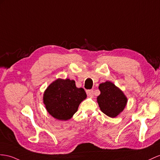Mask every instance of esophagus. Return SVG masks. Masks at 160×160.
<instances>
[{
	"instance_id": "esophagus-1",
	"label": "esophagus",
	"mask_w": 160,
	"mask_h": 160,
	"mask_svg": "<svg viewBox=\"0 0 160 160\" xmlns=\"http://www.w3.org/2000/svg\"><path fill=\"white\" fill-rule=\"evenodd\" d=\"M93 92H94V91H93V90H92V89L87 90V95L89 96V97H93V95H94Z\"/></svg>"
}]
</instances>
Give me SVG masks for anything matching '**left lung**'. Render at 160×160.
Here are the masks:
<instances>
[{"instance_id": "1", "label": "left lung", "mask_w": 160, "mask_h": 160, "mask_svg": "<svg viewBox=\"0 0 160 160\" xmlns=\"http://www.w3.org/2000/svg\"><path fill=\"white\" fill-rule=\"evenodd\" d=\"M101 94L97 102L101 112L111 118H116L124 110L127 98L121 90L109 81L100 84Z\"/></svg>"}]
</instances>
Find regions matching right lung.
<instances>
[{"instance_id":"1","label":"right lung","mask_w":160,"mask_h":160,"mask_svg":"<svg viewBox=\"0 0 160 160\" xmlns=\"http://www.w3.org/2000/svg\"><path fill=\"white\" fill-rule=\"evenodd\" d=\"M87 98L82 88H77L75 81L57 79L44 91L43 102L49 114L59 120H68L73 116L79 105Z\"/></svg>"}]
</instances>
